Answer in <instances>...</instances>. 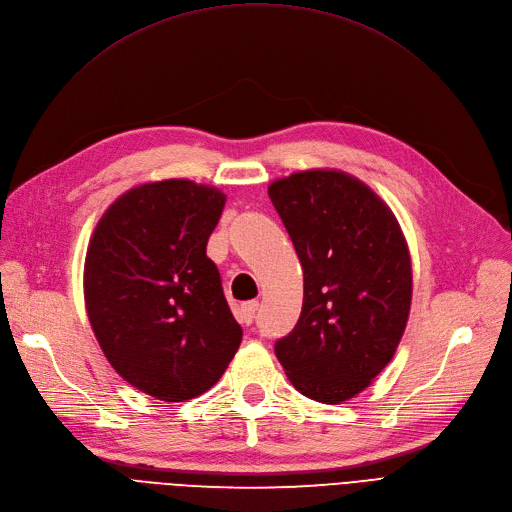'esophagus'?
<instances>
[{
  "instance_id": "1",
  "label": "esophagus",
  "mask_w": 512,
  "mask_h": 512,
  "mask_svg": "<svg viewBox=\"0 0 512 512\" xmlns=\"http://www.w3.org/2000/svg\"><path fill=\"white\" fill-rule=\"evenodd\" d=\"M256 310H258V302L256 300H250V302H243L237 310V321L243 323V325H252L254 316H256Z\"/></svg>"
}]
</instances>
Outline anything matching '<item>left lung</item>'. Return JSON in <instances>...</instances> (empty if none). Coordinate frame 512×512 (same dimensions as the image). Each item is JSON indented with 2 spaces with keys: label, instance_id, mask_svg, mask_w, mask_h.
<instances>
[{
  "label": "left lung",
  "instance_id": "left-lung-1",
  "mask_svg": "<svg viewBox=\"0 0 512 512\" xmlns=\"http://www.w3.org/2000/svg\"><path fill=\"white\" fill-rule=\"evenodd\" d=\"M304 271L298 325L275 344L300 394L342 404L394 358L412 302V264L396 214L354 175L300 170L269 185Z\"/></svg>",
  "mask_w": 512,
  "mask_h": 512
}]
</instances>
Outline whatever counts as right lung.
Returning a JSON list of instances; mask_svg holds the SVG:
<instances>
[{"label":"right lung","instance_id":"1","mask_svg":"<svg viewBox=\"0 0 512 512\" xmlns=\"http://www.w3.org/2000/svg\"><path fill=\"white\" fill-rule=\"evenodd\" d=\"M227 196L189 179L118 196L87 246L83 294L112 369L162 402L196 398L223 377L241 327L206 243Z\"/></svg>","mask_w":512,"mask_h":512}]
</instances>
